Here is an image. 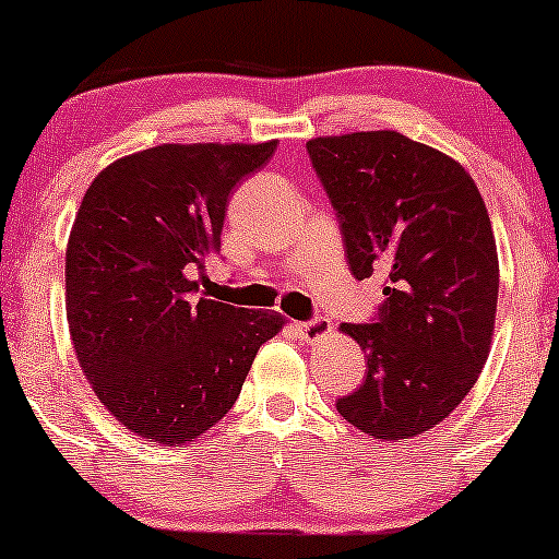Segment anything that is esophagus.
Wrapping results in <instances>:
<instances>
[{"mask_svg":"<svg viewBox=\"0 0 559 559\" xmlns=\"http://www.w3.org/2000/svg\"><path fill=\"white\" fill-rule=\"evenodd\" d=\"M297 331L305 342L312 344V342H323V338L333 331V325L329 318H312V320H305V323H297Z\"/></svg>","mask_w":559,"mask_h":559,"instance_id":"esophagus-1","label":"esophagus"}]
</instances>
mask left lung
<instances>
[{
  "label": "left lung",
  "mask_w": 559,
  "mask_h": 559,
  "mask_svg": "<svg viewBox=\"0 0 559 559\" xmlns=\"http://www.w3.org/2000/svg\"><path fill=\"white\" fill-rule=\"evenodd\" d=\"M357 281L383 275L370 323H344L368 357L336 402L373 439H413L465 400L491 349L497 241L478 186L444 152L396 131L307 141Z\"/></svg>",
  "instance_id": "left-lung-1"
}]
</instances>
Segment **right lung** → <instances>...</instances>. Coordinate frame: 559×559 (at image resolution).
I'll use <instances>...</instances> for the list:
<instances>
[{"mask_svg":"<svg viewBox=\"0 0 559 559\" xmlns=\"http://www.w3.org/2000/svg\"><path fill=\"white\" fill-rule=\"evenodd\" d=\"M275 144H159L88 186L66 252L68 325L94 394L128 431L165 447L202 436L284 325L194 281L221 252L230 194Z\"/></svg>","mask_w":559,"mask_h":559,"instance_id":"1","label":"right lung"}]
</instances>
